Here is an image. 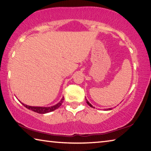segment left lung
I'll use <instances>...</instances> for the list:
<instances>
[{
  "label": "left lung",
  "instance_id": "left-lung-1",
  "mask_svg": "<svg viewBox=\"0 0 151 151\" xmlns=\"http://www.w3.org/2000/svg\"><path fill=\"white\" fill-rule=\"evenodd\" d=\"M86 103H87V104H88L91 107H93V106H92V105H91V104H89V102L88 101V100H87V99H86ZM93 108H94V107H93ZM109 109V110H111V109ZM109 109H107V110H109Z\"/></svg>",
  "mask_w": 151,
  "mask_h": 151
}]
</instances>
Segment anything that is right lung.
<instances>
[{"mask_svg":"<svg viewBox=\"0 0 151 151\" xmlns=\"http://www.w3.org/2000/svg\"><path fill=\"white\" fill-rule=\"evenodd\" d=\"M64 100V97H63V98L62 99V100L57 104L56 105H54V106L52 107H32V106H29V105H25L22 103V104L25 107L27 108V109L32 110V111L36 112L38 113H40V114H44V113H49V112H52L53 111H54L55 109H57L58 108H59L61 105L62 104V103Z\"/></svg>","mask_w":151,"mask_h":151,"instance_id":"obj_1","label":"right lung"}]
</instances>
